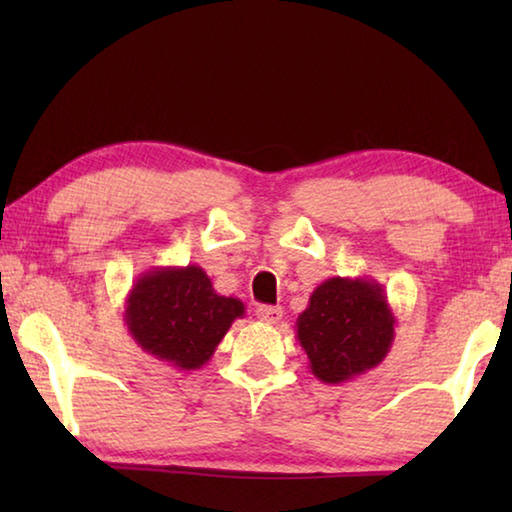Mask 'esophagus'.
<instances>
[{"instance_id":"esophagus-1","label":"esophagus","mask_w":512,"mask_h":512,"mask_svg":"<svg viewBox=\"0 0 512 512\" xmlns=\"http://www.w3.org/2000/svg\"><path fill=\"white\" fill-rule=\"evenodd\" d=\"M257 318L264 320V323H268V325H277L282 320V309L262 305V307H257Z\"/></svg>"}]
</instances>
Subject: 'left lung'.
Instances as JSON below:
<instances>
[{"label":"left lung","mask_w":512,"mask_h":512,"mask_svg":"<svg viewBox=\"0 0 512 512\" xmlns=\"http://www.w3.org/2000/svg\"><path fill=\"white\" fill-rule=\"evenodd\" d=\"M309 368L323 384H343L377 368L395 339L386 291L370 277H329L296 320Z\"/></svg>","instance_id":"1"}]
</instances>
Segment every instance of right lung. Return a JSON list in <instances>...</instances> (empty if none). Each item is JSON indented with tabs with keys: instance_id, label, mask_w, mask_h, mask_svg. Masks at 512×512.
<instances>
[{
	"instance_id": "1",
	"label": "right lung",
	"mask_w": 512,
	"mask_h": 512,
	"mask_svg": "<svg viewBox=\"0 0 512 512\" xmlns=\"http://www.w3.org/2000/svg\"><path fill=\"white\" fill-rule=\"evenodd\" d=\"M244 314V302L219 296L201 266H155L128 291L124 323L133 341L155 359L178 370H198Z\"/></svg>"
}]
</instances>
